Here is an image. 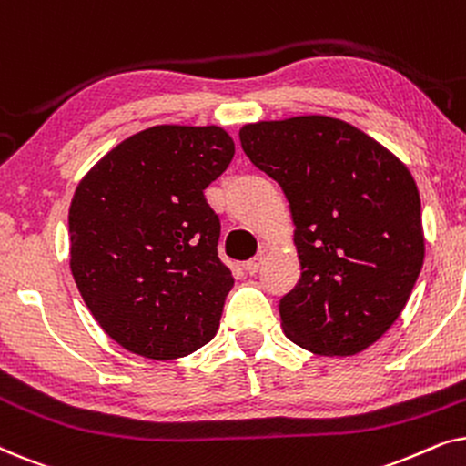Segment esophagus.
<instances>
[{
    "label": "esophagus",
    "mask_w": 466,
    "mask_h": 466,
    "mask_svg": "<svg viewBox=\"0 0 466 466\" xmlns=\"http://www.w3.org/2000/svg\"><path fill=\"white\" fill-rule=\"evenodd\" d=\"M263 260H265V252H258L257 257L248 260V263H246V271H248V273H257V271L260 269V265H263Z\"/></svg>",
    "instance_id": "34e87169"
}]
</instances>
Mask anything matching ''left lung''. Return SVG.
<instances>
[{
	"label": "left lung",
	"mask_w": 466,
	"mask_h": 466,
	"mask_svg": "<svg viewBox=\"0 0 466 466\" xmlns=\"http://www.w3.org/2000/svg\"><path fill=\"white\" fill-rule=\"evenodd\" d=\"M241 148L289 199L301 278L279 299L290 341L350 356L403 311L424 263L422 206L410 169L330 116L246 125Z\"/></svg>",
	"instance_id": "left-lung-1"
}]
</instances>
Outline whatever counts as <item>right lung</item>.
<instances>
[{
  "label": "right lung",
  "instance_id": "1",
  "mask_svg": "<svg viewBox=\"0 0 466 466\" xmlns=\"http://www.w3.org/2000/svg\"><path fill=\"white\" fill-rule=\"evenodd\" d=\"M220 127L161 125L107 152L69 206V265L99 327L129 352L180 359L212 339L233 289L203 195L228 167Z\"/></svg>",
  "mask_w": 466,
  "mask_h": 466
}]
</instances>
